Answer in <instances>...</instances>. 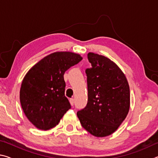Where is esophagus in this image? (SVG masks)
Wrapping results in <instances>:
<instances>
[{
  "label": "esophagus",
  "mask_w": 158,
  "mask_h": 158,
  "mask_svg": "<svg viewBox=\"0 0 158 158\" xmlns=\"http://www.w3.org/2000/svg\"><path fill=\"white\" fill-rule=\"evenodd\" d=\"M69 102H70V105H71L72 106H73V105H74V99H73V98H70V99H69Z\"/></svg>",
  "instance_id": "esophagus-1"
}]
</instances>
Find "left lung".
I'll return each mask as SVG.
<instances>
[{"label":"left lung","instance_id":"obj_1","mask_svg":"<svg viewBox=\"0 0 158 158\" xmlns=\"http://www.w3.org/2000/svg\"><path fill=\"white\" fill-rule=\"evenodd\" d=\"M88 59L92 65L85 69L88 103L77 115L85 130L105 137L118 128L129 112L130 87L124 73L109 58L89 52Z\"/></svg>","mask_w":158,"mask_h":158}]
</instances>
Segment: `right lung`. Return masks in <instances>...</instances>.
<instances>
[{"instance_id": "add662e5", "label": "right lung", "mask_w": 158, "mask_h": 158, "mask_svg": "<svg viewBox=\"0 0 158 158\" xmlns=\"http://www.w3.org/2000/svg\"><path fill=\"white\" fill-rule=\"evenodd\" d=\"M82 60L81 55L56 52L29 69L20 89V102L26 116L37 128L47 130L58 124L71 108L65 96V72Z\"/></svg>"}]
</instances>
